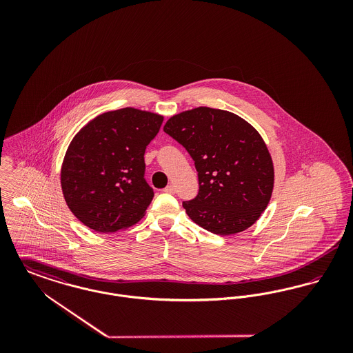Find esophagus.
<instances>
[{
    "label": "esophagus",
    "instance_id": "esophagus-1",
    "mask_svg": "<svg viewBox=\"0 0 353 353\" xmlns=\"http://www.w3.org/2000/svg\"><path fill=\"white\" fill-rule=\"evenodd\" d=\"M164 192H165V193H168V194H174L176 188H174L173 185H168L167 188H164Z\"/></svg>",
    "mask_w": 353,
    "mask_h": 353
}]
</instances>
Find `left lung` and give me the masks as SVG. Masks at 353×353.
<instances>
[{"label": "left lung", "mask_w": 353, "mask_h": 353, "mask_svg": "<svg viewBox=\"0 0 353 353\" xmlns=\"http://www.w3.org/2000/svg\"><path fill=\"white\" fill-rule=\"evenodd\" d=\"M164 132L184 147L197 169L199 193L183 202L193 222L230 235L261 217L271 199L274 167L263 139L246 120L199 107L172 117Z\"/></svg>", "instance_id": "8db88e82"}]
</instances>
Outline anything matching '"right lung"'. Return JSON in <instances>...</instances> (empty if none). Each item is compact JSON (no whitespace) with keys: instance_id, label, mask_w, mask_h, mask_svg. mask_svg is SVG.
Listing matches in <instances>:
<instances>
[{"instance_id":"obj_1","label":"right lung","mask_w":353,"mask_h":353,"mask_svg":"<svg viewBox=\"0 0 353 353\" xmlns=\"http://www.w3.org/2000/svg\"><path fill=\"white\" fill-rule=\"evenodd\" d=\"M163 120L127 107L97 117L72 139L61 184L68 209L87 228L114 233L144 216L154 196L144 153Z\"/></svg>"}]
</instances>
